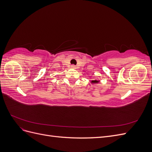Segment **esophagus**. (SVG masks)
I'll list each match as a JSON object with an SVG mask.
<instances>
[{"label": "esophagus", "mask_w": 152, "mask_h": 152, "mask_svg": "<svg viewBox=\"0 0 152 152\" xmlns=\"http://www.w3.org/2000/svg\"><path fill=\"white\" fill-rule=\"evenodd\" d=\"M71 68H74V69H75V68H76L77 67H76V66H75V65H71Z\"/></svg>", "instance_id": "34e87169"}]
</instances>
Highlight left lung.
I'll return each instance as SVG.
<instances>
[{"label": "left lung", "mask_w": 152, "mask_h": 152, "mask_svg": "<svg viewBox=\"0 0 152 152\" xmlns=\"http://www.w3.org/2000/svg\"><path fill=\"white\" fill-rule=\"evenodd\" d=\"M99 82V80H93L91 81V84H98Z\"/></svg>", "instance_id": "left-lung-1"}]
</instances>
